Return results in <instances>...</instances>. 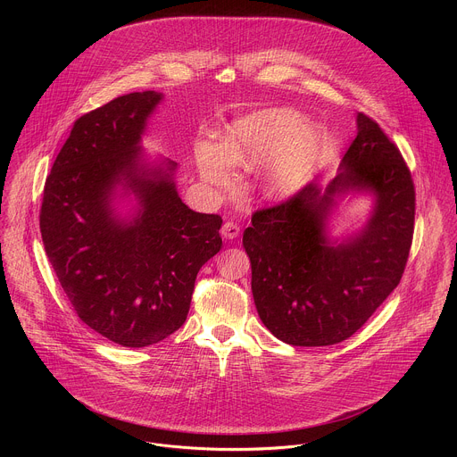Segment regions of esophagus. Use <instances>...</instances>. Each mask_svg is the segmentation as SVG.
Masks as SVG:
<instances>
[{"mask_svg":"<svg viewBox=\"0 0 457 457\" xmlns=\"http://www.w3.org/2000/svg\"><path fill=\"white\" fill-rule=\"evenodd\" d=\"M220 233H222V237H224V238H229V240H233V238H237V237H238V233H240V228H238L235 222H226V224L222 226Z\"/></svg>","mask_w":457,"mask_h":457,"instance_id":"esophagus-1","label":"esophagus"}]
</instances>
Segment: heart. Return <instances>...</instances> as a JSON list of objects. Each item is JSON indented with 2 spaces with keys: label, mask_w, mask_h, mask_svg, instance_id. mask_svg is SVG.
<instances>
[{
  "label": "heart",
  "mask_w": 457,
  "mask_h": 457,
  "mask_svg": "<svg viewBox=\"0 0 457 457\" xmlns=\"http://www.w3.org/2000/svg\"><path fill=\"white\" fill-rule=\"evenodd\" d=\"M325 143L318 126H303V119L291 110L271 108L235 120L222 145L201 141L197 164L204 180L219 187L231 184V166H266V193L273 199H287L309 180L323 157Z\"/></svg>",
  "instance_id": "b5f03b06"
}]
</instances>
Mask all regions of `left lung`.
<instances>
[{
	"label": "left lung",
	"mask_w": 457,
	"mask_h": 457,
	"mask_svg": "<svg viewBox=\"0 0 457 457\" xmlns=\"http://www.w3.org/2000/svg\"><path fill=\"white\" fill-rule=\"evenodd\" d=\"M329 184L309 182L256 212L244 231L260 320L282 342L335 345L353 337L402 280L414 233V184L395 143L370 117ZM345 194L373 201L364 228L340 241L328 219Z\"/></svg>",
	"instance_id": "left-lung-1"
}]
</instances>
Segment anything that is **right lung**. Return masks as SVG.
<instances>
[{"label": "right lung", "mask_w": 457, "mask_h": 457, "mask_svg": "<svg viewBox=\"0 0 457 457\" xmlns=\"http://www.w3.org/2000/svg\"><path fill=\"white\" fill-rule=\"evenodd\" d=\"M161 92H134L74 122L43 189L46 256L74 311L122 347L154 345L186 321L199 270L222 247V219L189 210L177 162L141 148ZM134 198L120 216L114 203Z\"/></svg>", "instance_id": "1"}]
</instances>
